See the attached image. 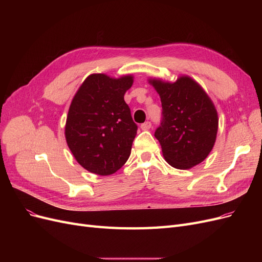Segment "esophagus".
Masks as SVG:
<instances>
[{"instance_id": "1", "label": "esophagus", "mask_w": 262, "mask_h": 262, "mask_svg": "<svg viewBox=\"0 0 262 262\" xmlns=\"http://www.w3.org/2000/svg\"><path fill=\"white\" fill-rule=\"evenodd\" d=\"M150 128H152V123H150L149 121H145L144 123L141 124V129L142 130H149Z\"/></svg>"}]
</instances>
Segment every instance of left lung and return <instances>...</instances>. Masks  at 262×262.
<instances>
[{
  "label": "left lung",
  "mask_w": 262,
  "mask_h": 262,
  "mask_svg": "<svg viewBox=\"0 0 262 262\" xmlns=\"http://www.w3.org/2000/svg\"><path fill=\"white\" fill-rule=\"evenodd\" d=\"M162 101L161 125L154 136L167 163L188 169L204 161L215 143L216 109L202 87L188 76L175 83L150 80Z\"/></svg>",
  "instance_id": "8db88e82"
}]
</instances>
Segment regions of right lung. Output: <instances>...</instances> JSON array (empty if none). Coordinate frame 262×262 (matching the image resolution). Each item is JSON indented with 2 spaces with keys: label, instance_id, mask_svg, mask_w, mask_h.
I'll return each instance as SVG.
<instances>
[{
  "label": "right lung",
  "instance_id": "1",
  "mask_svg": "<svg viewBox=\"0 0 262 262\" xmlns=\"http://www.w3.org/2000/svg\"><path fill=\"white\" fill-rule=\"evenodd\" d=\"M132 83L131 75L92 74L71 102L67 143L77 163L91 172L112 175L128 161L138 130L123 98Z\"/></svg>",
  "mask_w": 262,
  "mask_h": 262
}]
</instances>
